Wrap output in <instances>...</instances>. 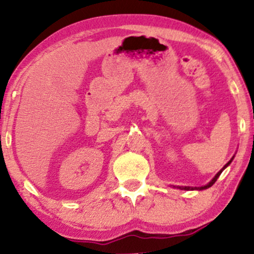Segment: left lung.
Listing matches in <instances>:
<instances>
[{
	"instance_id": "8db88e82",
	"label": "left lung",
	"mask_w": 254,
	"mask_h": 254,
	"mask_svg": "<svg viewBox=\"0 0 254 254\" xmlns=\"http://www.w3.org/2000/svg\"><path fill=\"white\" fill-rule=\"evenodd\" d=\"M232 159H234V157H232V158L230 159V161H229V162L227 163V164H225V165L223 166V169H222V170H221V171H218V172H217V175H216V176H215V177H214V178H213V179H211V182H209V183H208L206 186H201V187L178 186V189H180V190H206V189H209V187H210V186H213V185H214V184H215V182H216V180H217V178H218V177H220V175H221V173H222V171H223V170H224L225 168H227V166H228L229 164H230V163L232 162Z\"/></svg>"
}]
</instances>
